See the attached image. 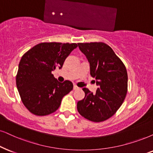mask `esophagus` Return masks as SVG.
Here are the masks:
<instances>
[{
  "mask_svg": "<svg viewBox=\"0 0 153 153\" xmlns=\"http://www.w3.org/2000/svg\"><path fill=\"white\" fill-rule=\"evenodd\" d=\"M73 89H74V90H78L79 88L76 85H74V86H73Z\"/></svg>",
  "mask_w": 153,
  "mask_h": 153,
  "instance_id": "esophagus-1",
  "label": "esophagus"
}]
</instances>
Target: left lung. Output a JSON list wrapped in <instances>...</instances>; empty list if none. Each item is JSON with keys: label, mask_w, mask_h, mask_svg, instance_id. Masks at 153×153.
Instances as JSON below:
<instances>
[{"label": "left lung", "mask_w": 153, "mask_h": 153, "mask_svg": "<svg viewBox=\"0 0 153 153\" xmlns=\"http://www.w3.org/2000/svg\"><path fill=\"white\" fill-rule=\"evenodd\" d=\"M78 44L90 63V75L95 78L99 88L94 94L88 88H82L85 98L78 102L77 109L89 121L102 122L114 114L124 101L128 91L126 68L107 44Z\"/></svg>", "instance_id": "obj_1"}]
</instances>
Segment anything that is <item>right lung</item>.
Segmentation results:
<instances>
[{
    "mask_svg": "<svg viewBox=\"0 0 153 153\" xmlns=\"http://www.w3.org/2000/svg\"><path fill=\"white\" fill-rule=\"evenodd\" d=\"M75 43L43 42L22 56L16 75V85L25 107L36 116L51 114L73 88L69 80L59 82L52 71L61 69Z\"/></svg>",
    "mask_w": 153,
    "mask_h": 153,
    "instance_id": "1",
    "label": "right lung"
}]
</instances>
